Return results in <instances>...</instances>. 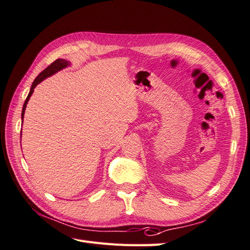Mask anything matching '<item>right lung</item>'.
I'll use <instances>...</instances> for the list:
<instances>
[{
	"instance_id": "1",
	"label": "right lung",
	"mask_w": 250,
	"mask_h": 250,
	"mask_svg": "<svg viewBox=\"0 0 250 250\" xmlns=\"http://www.w3.org/2000/svg\"><path fill=\"white\" fill-rule=\"evenodd\" d=\"M70 64H71V62H67V60H65V59H56L54 62L51 63L48 67H46V69H44V70L39 75V76H37V77L34 79V81H33V83H32V85H31V88H30V92H29V94H28V96H27V99H26V101H25V103H24V106H22V110H21V121L24 120V115H25V110H26V107H27V103H28V101H29V99H30V97L32 96V94H33V92H34L35 86H36L37 84H40V83H41L42 81H43L46 78L52 76V75H54L55 73H57V72L60 71V70L64 69V67H66V66H69Z\"/></svg>"
}]
</instances>
